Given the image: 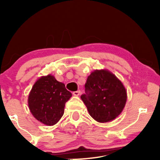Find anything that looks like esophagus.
<instances>
[{
	"label": "esophagus",
	"instance_id": "obj_1",
	"mask_svg": "<svg viewBox=\"0 0 160 160\" xmlns=\"http://www.w3.org/2000/svg\"><path fill=\"white\" fill-rule=\"evenodd\" d=\"M81 94V91L80 90H77V91H75L73 92V95H75V96H78Z\"/></svg>",
	"mask_w": 160,
	"mask_h": 160
}]
</instances>
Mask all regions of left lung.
<instances>
[{
    "label": "left lung",
    "mask_w": 160,
    "mask_h": 160,
    "mask_svg": "<svg viewBox=\"0 0 160 160\" xmlns=\"http://www.w3.org/2000/svg\"><path fill=\"white\" fill-rule=\"evenodd\" d=\"M81 98L91 117L104 123L121 113L126 103L127 92L113 73L106 70H96L87 78L85 93Z\"/></svg>",
    "instance_id": "1"
}]
</instances>
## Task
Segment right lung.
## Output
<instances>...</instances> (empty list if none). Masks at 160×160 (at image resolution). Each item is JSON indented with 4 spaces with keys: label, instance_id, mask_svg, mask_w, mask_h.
<instances>
[{
    "label": "right lung",
    "instance_id": "right-lung-1",
    "mask_svg": "<svg viewBox=\"0 0 160 160\" xmlns=\"http://www.w3.org/2000/svg\"><path fill=\"white\" fill-rule=\"evenodd\" d=\"M72 94L53 76H42L35 83L28 97L30 112L46 125L55 124L64 113L66 102Z\"/></svg>",
    "mask_w": 160,
    "mask_h": 160
}]
</instances>
